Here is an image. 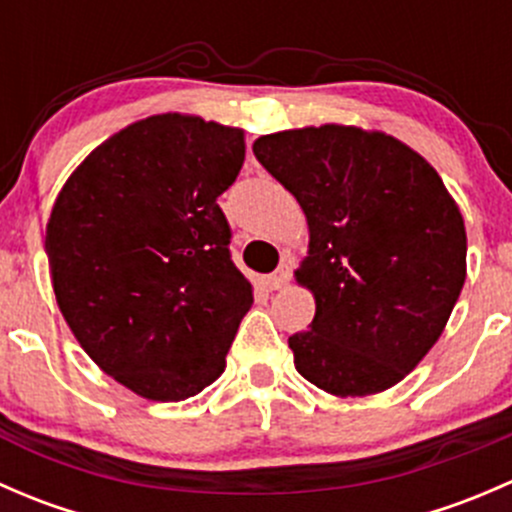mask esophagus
Here are the masks:
<instances>
[{
  "mask_svg": "<svg viewBox=\"0 0 512 512\" xmlns=\"http://www.w3.org/2000/svg\"><path fill=\"white\" fill-rule=\"evenodd\" d=\"M289 277H292V267H289V262L280 267L277 272H272V275L265 277V285L270 289H282L289 282Z\"/></svg>",
  "mask_w": 512,
  "mask_h": 512,
  "instance_id": "obj_1",
  "label": "esophagus"
}]
</instances>
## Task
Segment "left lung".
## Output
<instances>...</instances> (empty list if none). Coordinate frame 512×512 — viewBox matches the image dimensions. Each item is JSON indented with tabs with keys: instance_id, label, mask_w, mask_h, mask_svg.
<instances>
[{
	"instance_id": "obj_1",
	"label": "left lung",
	"mask_w": 512,
	"mask_h": 512,
	"mask_svg": "<svg viewBox=\"0 0 512 512\" xmlns=\"http://www.w3.org/2000/svg\"><path fill=\"white\" fill-rule=\"evenodd\" d=\"M255 158L307 215L294 272L317 312L294 366L332 396L391 389L438 342L466 282V225L441 175L381 131L309 126L257 138Z\"/></svg>"
}]
</instances>
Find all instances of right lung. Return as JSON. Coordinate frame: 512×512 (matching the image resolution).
Listing matches in <instances>:
<instances>
[{
    "mask_svg": "<svg viewBox=\"0 0 512 512\" xmlns=\"http://www.w3.org/2000/svg\"><path fill=\"white\" fill-rule=\"evenodd\" d=\"M242 160L240 128L158 113L94 148L51 208L56 304L84 352L143 399L183 401L225 371L252 304L218 205Z\"/></svg>",
    "mask_w": 512,
    "mask_h": 512,
    "instance_id": "right-lung-1",
    "label": "right lung"
}]
</instances>
